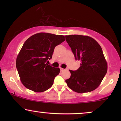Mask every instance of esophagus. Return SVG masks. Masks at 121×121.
<instances>
[{
	"instance_id": "esophagus-1",
	"label": "esophagus",
	"mask_w": 121,
	"mask_h": 121,
	"mask_svg": "<svg viewBox=\"0 0 121 121\" xmlns=\"http://www.w3.org/2000/svg\"><path fill=\"white\" fill-rule=\"evenodd\" d=\"M60 70H61V71H63V70H65V69H63V68H60Z\"/></svg>"
}]
</instances>
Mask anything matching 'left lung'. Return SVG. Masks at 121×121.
Wrapping results in <instances>:
<instances>
[{
  "label": "left lung",
  "instance_id": "obj_1",
  "mask_svg": "<svg viewBox=\"0 0 121 121\" xmlns=\"http://www.w3.org/2000/svg\"><path fill=\"white\" fill-rule=\"evenodd\" d=\"M75 59L80 67L75 71L69 70L70 77L65 80L74 91L85 93L98 87L107 71V63L102 48L93 38L87 36H65Z\"/></svg>",
  "mask_w": 121,
  "mask_h": 121
}]
</instances>
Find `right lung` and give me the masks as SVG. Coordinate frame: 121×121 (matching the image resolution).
<instances>
[{
  "label": "right lung",
  "mask_w": 121,
  "mask_h": 121,
  "mask_svg": "<svg viewBox=\"0 0 121 121\" xmlns=\"http://www.w3.org/2000/svg\"><path fill=\"white\" fill-rule=\"evenodd\" d=\"M64 41L63 35L40 32L25 42L16 60V68L24 86L36 92H43L52 86L60 69L46 63L52 58L56 46Z\"/></svg>",
  "instance_id": "right-lung-1"
}]
</instances>
